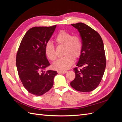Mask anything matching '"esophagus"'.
<instances>
[{
  "instance_id": "esophagus-1",
  "label": "esophagus",
  "mask_w": 122,
  "mask_h": 122,
  "mask_svg": "<svg viewBox=\"0 0 122 122\" xmlns=\"http://www.w3.org/2000/svg\"><path fill=\"white\" fill-rule=\"evenodd\" d=\"M67 72L66 71H58V73L59 74H61V73H63V74H65Z\"/></svg>"
}]
</instances>
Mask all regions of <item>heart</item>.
Masks as SVG:
<instances>
[{
	"instance_id": "b5f03b06",
	"label": "heart",
	"mask_w": 122,
	"mask_h": 122,
	"mask_svg": "<svg viewBox=\"0 0 122 122\" xmlns=\"http://www.w3.org/2000/svg\"><path fill=\"white\" fill-rule=\"evenodd\" d=\"M56 41L58 45L64 46L63 58L53 63V68L59 71H64L69 69L74 62V58L77 59L82 52V43L78 36H73L65 30L60 31L56 37ZM46 56L51 61L56 58V50L53 43L50 41L46 42L45 46Z\"/></svg>"
}]
</instances>
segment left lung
<instances>
[{
	"label": "left lung",
	"mask_w": 122,
	"mask_h": 122,
	"mask_svg": "<svg viewBox=\"0 0 122 122\" xmlns=\"http://www.w3.org/2000/svg\"><path fill=\"white\" fill-rule=\"evenodd\" d=\"M71 25L80 33L83 48L77 67L73 70L76 77L70 85L77 91H92L99 85L105 71L104 44L98 32L87 25L81 22Z\"/></svg>",
	"instance_id": "1"
}]
</instances>
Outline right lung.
Instances as JSON below:
<instances>
[{
    "instance_id": "add662e5",
    "label": "right lung",
    "mask_w": 122,
    "mask_h": 122,
    "mask_svg": "<svg viewBox=\"0 0 122 122\" xmlns=\"http://www.w3.org/2000/svg\"><path fill=\"white\" fill-rule=\"evenodd\" d=\"M56 26L31 28L22 38L18 49L16 56L18 75L25 89L32 94L40 96L49 91L58 74L56 71H43L50 65L45 46Z\"/></svg>"
}]
</instances>
